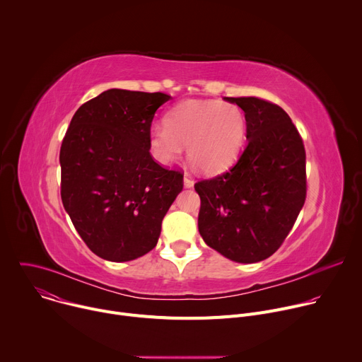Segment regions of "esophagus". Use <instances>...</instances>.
Returning <instances> with one entry per match:
<instances>
[{"label": "esophagus", "mask_w": 362, "mask_h": 362, "mask_svg": "<svg viewBox=\"0 0 362 362\" xmlns=\"http://www.w3.org/2000/svg\"><path fill=\"white\" fill-rule=\"evenodd\" d=\"M183 182H185V186H186V187H192V186L194 185V180H193L192 175H189V173H185Z\"/></svg>", "instance_id": "esophagus-1"}]
</instances>
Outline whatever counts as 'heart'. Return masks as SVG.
Returning a JSON list of instances; mask_svg holds the SVG:
<instances>
[{
    "instance_id": "heart-1",
    "label": "heart",
    "mask_w": 362,
    "mask_h": 362,
    "mask_svg": "<svg viewBox=\"0 0 362 362\" xmlns=\"http://www.w3.org/2000/svg\"><path fill=\"white\" fill-rule=\"evenodd\" d=\"M166 126H154L148 146L158 162H175L187 147L189 159L204 173L226 169L238 156L246 133V119L235 103L187 100L170 109Z\"/></svg>"
}]
</instances>
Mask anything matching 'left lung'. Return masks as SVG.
<instances>
[{
    "label": "left lung",
    "instance_id": "1",
    "mask_svg": "<svg viewBox=\"0 0 362 362\" xmlns=\"http://www.w3.org/2000/svg\"><path fill=\"white\" fill-rule=\"evenodd\" d=\"M245 112L246 147L225 173L194 185L199 233L228 259L253 264L284 243L306 197V154L286 112L259 97H225Z\"/></svg>",
    "mask_w": 362,
    "mask_h": 362
}]
</instances>
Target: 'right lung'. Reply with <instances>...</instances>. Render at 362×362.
Wrapping results in <instances>:
<instances>
[{
	"label": "right lung",
	"mask_w": 362,
	"mask_h": 362,
	"mask_svg": "<svg viewBox=\"0 0 362 362\" xmlns=\"http://www.w3.org/2000/svg\"><path fill=\"white\" fill-rule=\"evenodd\" d=\"M165 93L103 91L73 116L60 148L62 200L97 256L133 261L158 243L183 173L153 159L148 133Z\"/></svg>",
	"instance_id": "add662e5"
}]
</instances>
